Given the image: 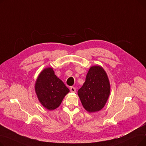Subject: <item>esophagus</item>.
Listing matches in <instances>:
<instances>
[{"label": "esophagus", "mask_w": 146, "mask_h": 146, "mask_svg": "<svg viewBox=\"0 0 146 146\" xmlns=\"http://www.w3.org/2000/svg\"><path fill=\"white\" fill-rule=\"evenodd\" d=\"M70 92H76V88L74 87H71L70 88Z\"/></svg>", "instance_id": "esophagus-1"}]
</instances>
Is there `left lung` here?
Instances as JSON below:
<instances>
[{
  "label": "left lung",
  "mask_w": 146,
  "mask_h": 146,
  "mask_svg": "<svg viewBox=\"0 0 146 146\" xmlns=\"http://www.w3.org/2000/svg\"><path fill=\"white\" fill-rule=\"evenodd\" d=\"M110 83L106 73L99 66L91 67L85 82L78 94L83 106L89 112L102 110L110 94Z\"/></svg>",
  "instance_id": "left-lung-1"
}]
</instances>
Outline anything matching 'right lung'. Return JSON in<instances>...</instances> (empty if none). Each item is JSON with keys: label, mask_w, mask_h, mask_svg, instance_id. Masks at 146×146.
I'll list each match as a JSON object with an SVG mask.
<instances>
[{"label": "right lung", "mask_w": 146, "mask_h": 146, "mask_svg": "<svg viewBox=\"0 0 146 146\" xmlns=\"http://www.w3.org/2000/svg\"><path fill=\"white\" fill-rule=\"evenodd\" d=\"M35 90L42 105L50 111L58 108L70 91L51 67L46 68L40 73L35 82Z\"/></svg>", "instance_id": "1"}]
</instances>
